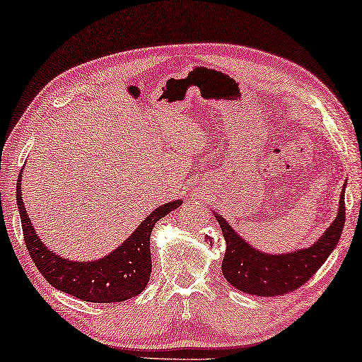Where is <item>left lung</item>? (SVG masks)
<instances>
[{
	"instance_id": "obj_1",
	"label": "left lung",
	"mask_w": 362,
	"mask_h": 362,
	"mask_svg": "<svg viewBox=\"0 0 362 362\" xmlns=\"http://www.w3.org/2000/svg\"><path fill=\"white\" fill-rule=\"evenodd\" d=\"M345 187L340 194L339 213L327 230L311 247L288 253L258 250L250 242L244 240L221 215L213 213L226 240V253L221 263L224 279L240 292L257 297H277L303 286L339 244L345 226Z\"/></svg>"
}]
</instances>
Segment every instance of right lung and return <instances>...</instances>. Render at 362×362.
<instances>
[{"mask_svg":"<svg viewBox=\"0 0 362 362\" xmlns=\"http://www.w3.org/2000/svg\"><path fill=\"white\" fill-rule=\"evenodd\" d=\"M22 171L17 177L16 200L23 230V240L35 266L52 287L91 303H115L139 295L151 279V233L160 218L182 204L181 199L160 205L114 252L91 262H72L45 245L32 226L21 194Z\"/></svg>","mask_w":362,"mask_h":362,"instance_id":"right-lung-1","label":"right lung"}]
</instances>
